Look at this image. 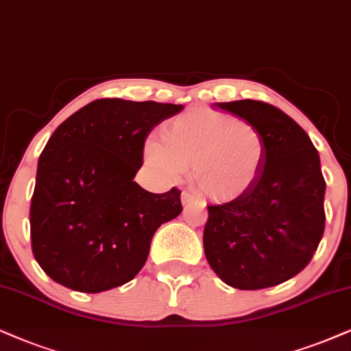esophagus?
<instances>
[{
  "instance_id": "esophagus-1",
  "label": "esophagus",
  "mask_w": 351,
  "mask_h": 351,
  "mask_svg": "<svg viewBox=\"0 0 351 351\" xmlns=\"http://www.w3.org/2000/svg\"><path fill=\"white\" fill-rule=\"evenodd\" d=\"M196 196L194 194L188 193V191H183V194H181V202H183V206H186V204H191L193 201H196Z\"/></svg>"
}]
</instances>
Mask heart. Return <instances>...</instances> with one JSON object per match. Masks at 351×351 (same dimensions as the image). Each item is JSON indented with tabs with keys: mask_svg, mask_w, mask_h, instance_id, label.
<instances>
[{
	"mask_svg": "<svg viewBox=\"0 0 351 351\" xmlns=\"http://www.w3.org/2000/svg\"><path fill=\"white\" fill-rule=\"evenodd\" d=\"M162 137L145 143L150 170L163 180H176L193 165L194 186L215 202H230L250 193L267 160V137L256 123L206 108L171 118Z\"/></svg>",
	"mask_w": 351,
	"mask_h": 351,
	"instance_id": "b5f03b06",
	"label": "heart"
}]
</instances>
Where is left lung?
Returning a JSON list of instances; mask_svg holds the SVG:
<instances>
[{"mask_svg": "<svg viewBox=\"0 0 351 351\" xmlns=\"http://www.w3.org/2000/svg\"><path fill=\"white\" fill-rule=\"evenodd\" d=\"M256 123L267 137V160L243 197L207 206L204 251L214 272L238 290H263L298 275L326 227V180L309 136L277 106L259 100L219 104Z\"/></svg>", "mask_w": 351, "mask_h": 351, "instance_id": "8db88e82", "label": "left lung"}]
</instances>
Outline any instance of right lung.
Wrapping results in <instances>:
<instances>
[{
  "label": "right lung",
  "mask_w": 351,
  "mask_h": 351,
  "mask_svg": "<svg viewBox=\"0 0 351 351\" xmlns=\"http://www.w3.org/2000/svg\"><path fill=\"white\" fill-rule=\"evenodd\" d=\"M181 110L100 99L56 128L40 154L30 204L32 252L48 277L100 293L144 267L154 233L183 206L178 188L154 194L132 180L149 132Z\"/></svg>",
  "instance_id": "1"
}]
</instances>
